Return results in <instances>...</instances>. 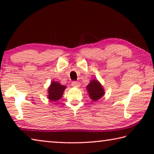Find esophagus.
Instances as JSON below:
<instances>
[{
  "instance_id": "34e87169",
  "label": "esophagus",
  "mask_w": 154,
  "mask_h": 154,
  "mask_svg": "<svg viewBox=\"0 0 154 154\" xmlns=\"http://www.w3.org/2000/svg\"><path fill=\"white\" fill-rule=\"evenodd\" d=\"M71 85L73 86V87H75V88H79L80 86V83L79 82L77 81H73L72 83H71Z\"/></svg>"
}]
</instances>
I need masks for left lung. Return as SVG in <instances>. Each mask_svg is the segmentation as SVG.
<instances>
[{
  "label": "left lung",
  "instance_id": "left-lung-1",
  "mask_svg": "<svg viewBox=\"0 0 154 154\" xmlns=\"http://www.w3.org/2000/svg\"><path fill=\"white\" fill-rule=\"evenodd\" d=\"M86 88H87L90 99L94 102L100 100L104 94V88L97 80H92Z\"/></svg>",
  "mask_w": 154,
  "mask_h": 154
}]
</instances>
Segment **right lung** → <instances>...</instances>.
I'll list each match as a JSON object with an SVG mask.
<instances>
[{"label":"right lung","mask_w":154,"mask_h":154,"mask_svg":"<svg viewBox=\"0 0 154 154\" xmlns=\"http://www.w3.org/2000/svg\"><path fill=\"white\" fill-rule=\"evenodd\" d=\"M66 87L65 85H61L60 83L56 81H52L48 90V97L50 101L55 102L60 100L62 97L63 92Z\"/></svg>","instance_id":"add662e5"}]
</instances>
